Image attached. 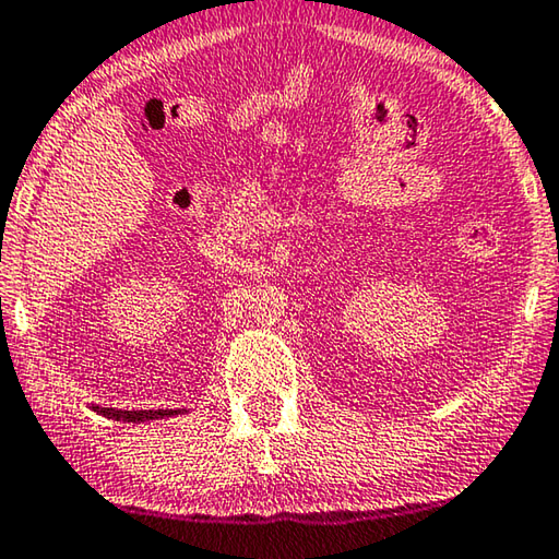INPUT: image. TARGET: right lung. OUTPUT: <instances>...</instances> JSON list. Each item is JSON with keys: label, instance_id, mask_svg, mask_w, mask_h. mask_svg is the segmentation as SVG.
I'll return each mask as SVG.
<instances>
[{"label": "right lung", "instance_id": "1", "mask_svg": "<svg viewBox=\"0 0 559 559\" xmlns=\"http://www.w3.org/2000/svg\"><path fill=\"white\" fill-rule=\"evenodd\" d=\"M96 413L109 415L114 420H127V423H141V420H154V418H166V415H174L171 411H114V407H94Z\"/></svg>", "mask_w": 559, "mask_h": 559}]
</instances>
